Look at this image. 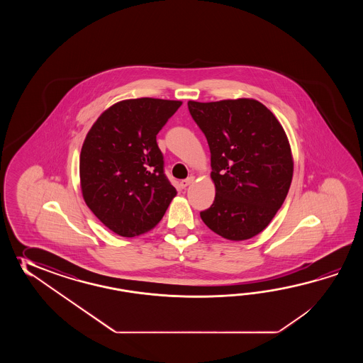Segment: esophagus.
Segmentation results:
<instances>
[{"label":"esophagus","mask_w":363,"mask_h":363,"mask_svg":"<svg viewBox=\"0 0 363 363\" xmlns=\"http://www.w3.org/2000/svg\"><path fill=\"white\" fill-rule=\"evenodd\" d=\"M193 180H194L193 177H191V178L184 179V180H182V182H180V186L184 189V188H186L188 185L191 184V183H193Z\"/></svg>","instance_id":"obj_1"}]
</instances>
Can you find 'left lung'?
<instances>
[{
	"instance_id": "obj_1",
	"label": "left lung",
	"mask_w": 363,
	"mask_h": 363,
	"mask_svg": "<svg viewBox=\"0 0 363 363\" xmlns=\"http://www.w3.org/2000/svg\"><path fill=\"white\" fill-rule=\"evenodd\" d=\"M193 121L211 153L216 199L201 219L224 239L262 232L281 208L294 177L286 132L269 108L252 99L189 101Z\"/></svg>"
}]
</instances>
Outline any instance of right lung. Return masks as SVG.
I'll use <instances>...</instances> for the list:
<instances>
[{"label": "right lung", "mask_w": 363, "mask_h": 363, "mask_svg": "<svg viewBox=\"0 0 363 363\" xmlns=\"http://www.w3.org/2000/svg\"><path fill=\"white\" fill-rule=\"evenodd\" d=\"M182 101L124 100L101 114L80 153V185L86 206L123 238L155 228L177 189L164 175L157 135Z\"/></svg>", "instance_id": "add662e5"}]
</instances>
